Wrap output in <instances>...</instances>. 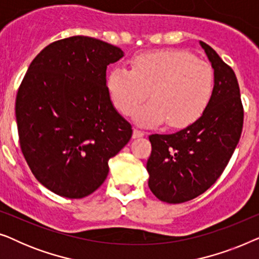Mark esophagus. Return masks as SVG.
<instances>
[{"label":"esophagus","mask_w":259,"mask_h":259,"mask_svg":"<svg viewBox=\"0 0 259 259\" xmlns=\"http://www.w3.org/2000/svg\"><path fill=\"white\" fill-rule=\"evenodd\" d=\"M144 136H145L144 131L138 130V128H134L133 130V138H134V139H136V138H141V137H144Z\"/></svg>","instance_id":"obj_1"}]
</instances>
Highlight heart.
<instances>
[{
  "label": "heart",
  "mask_w": 259,
  "mask_h": 259,
  "mask_svg": "<svg viewBox=\"0 0 259 259\" xmlns=\"http://www.w3.org/2000/svg\"><path fill=\"white\" fill-rule=\"evenodd\" d=\"M107 88L116 109L130 114L147 98L152 100L133 113L143 126L162 121L169 127H185L203 114L214 88L210 63L189 52L166 49L141 54L132 69L118 66L107 77Z\"/></svg>",
  "instance_id": "1"
}]
</instances>
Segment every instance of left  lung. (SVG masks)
Returning <instances> with one entry per match:
<instances>
[{"instance_id":"left-lung-1","label":"left lung","mask_w":259,"mask_h":259,"mask_svg":"<svg viewBox=\"0 0 259 259\" xmlns=\"http://www.w3.org/2000/svg\"><path fill=\"white\" fill-rule=\"evenodd\" d=\"M214 70V88L203 114L172 134L148 137V187L158 199L180 204L213 185L229 164L243 130L244 109L236 74L210 46L200 41Z\"/></svg>"}]
</instances>
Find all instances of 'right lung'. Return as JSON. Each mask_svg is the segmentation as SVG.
Segmentation results:
<instances>
[{
  "label": "right lung",
  "mask_w": 259,
  "mask_h": 259,
  "mask_svg": "<svg viewBox=\"0 0 259 259\" xmlns=\"http://www.w3.org/2000/svg\"><path fill=\"white\" fill-rule=\"evenodd\" d=\"M119 47L72 36L38 53L16 95L21 151L38 182L79 199L101 186L108 160L128 143L132 126L116 112L106 84Z\"/></svg>",
  "instance_id": "1"
}]
</instances>
